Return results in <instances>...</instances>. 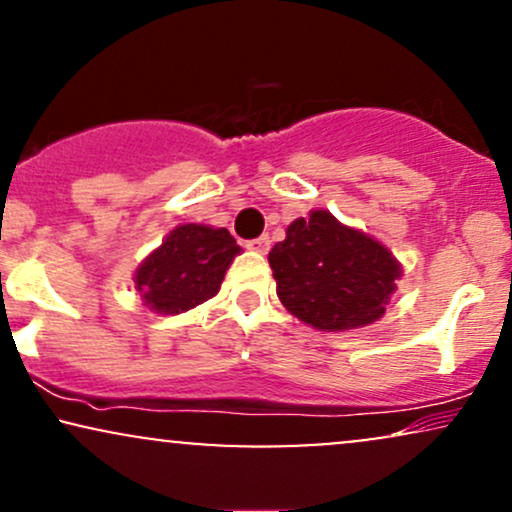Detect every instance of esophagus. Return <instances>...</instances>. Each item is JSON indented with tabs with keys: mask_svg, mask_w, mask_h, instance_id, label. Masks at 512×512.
Returning <instances> with one entry per match:
<instances>
[{
	"mask_svg": "<svg viewBox=\"0 0 512 512\" xmlns=\"http://www.w3.org/2000/svg\"><path fill=\"white\" fill-rule=\"evenodd\" d=\"M248 250L257 252V255H267V252H269V238L260 236L255 240H248Z\"/></svg>",
	"mask_w": 512,
	"mask_h": 512,
	"instance_id": "1",
	"label": "esophagus"
}]
</instances>
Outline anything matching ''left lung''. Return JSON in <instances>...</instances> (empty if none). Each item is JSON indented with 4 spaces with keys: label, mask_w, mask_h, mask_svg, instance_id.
Returning a JSON list of instances; mask_svg holds the SVG:
<instances>
[{
    "label": "left lung",
    "mask_w": 512,
    "mask_h": 512,
    "mask_svg": "<svg viewBox=\"0 0 512 512\" xmlns=\"http://www.w3.org/2000/svg\"><path fill=\"white\" fill-rule=\"evenodd\" d=\"M276 296L293 317L320 332H349L385 315L402 264L387 245L313 209L286 228L269 252Z\"/></svg>",
    "instance_id": "8db88e82"
}]
</instances>
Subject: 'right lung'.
<instances>
[{
    "mask_svg": "<svg viewBox=\"0 0 512 512\" xmlns=\"http://www.w3.org/2000/svg\"><path fill=\"white\" fill-rule=\"evenodd\" d=\"M240 245L226 228L180 223L134 269V289L158 315H180L214 298Z\"/></svg>",
    "mask_w": 512,
    "mask_h": 512,
    "instance_id": "add662e5",
    "label": "right lung"
}]
</instances>
